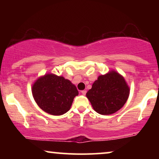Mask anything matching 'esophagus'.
<instances>
[{
	"instance_id": "esophagus-1",
	"label": "esophagus",
	"mask_w": 159,
	"mask_h": 159,
	"mask_svg": "<svg viewBox=\"0 0 159 159\" xmlns=\"http://www.w3.org/2000/svg\"><path fill=\"white\" fill-rule=\"evenodd\" d=\"M86 93H87L86 90H82V91H81V93H82V95H84L86 94Z\"/></svg>"
}]
</instances>
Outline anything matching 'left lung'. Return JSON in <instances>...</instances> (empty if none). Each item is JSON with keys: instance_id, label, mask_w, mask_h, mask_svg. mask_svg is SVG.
Listing matches in <instances>:
<instances>
[{"instance_id": "1", "label": "left lung", "mask_w": 159, "mask_h": 159, "mask_svg": "<svg viewBox=\"0 0 159 159\" xmlns=\"http://www.w3.org/2000/svg\"><path fill=\"white\" fill-rule=\"evenodd\" d=\"M129 94V88L125 79L116 71H111L99 76L86 95L95 111L109 115L122 108Z\"/></svg>"}]
</instances>
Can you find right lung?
Here are the masks:
<instances>
[{"label": "right lung", "instance_id": "right-lung-1", "mask_svg": "<svg viewBox=\"0 0 159 159\" xmlns=\"http://www.w3.org/2000/svg\"><path fill=\"white\" fill-rule=\"evenodd\" d=\"M78 93L77 88L69 80L52 74L39 78L32 86V95L39 107L56 116L70 109Z\"/></svg>", "mask_w": 159, "mask_h": 159}]
</instances>
